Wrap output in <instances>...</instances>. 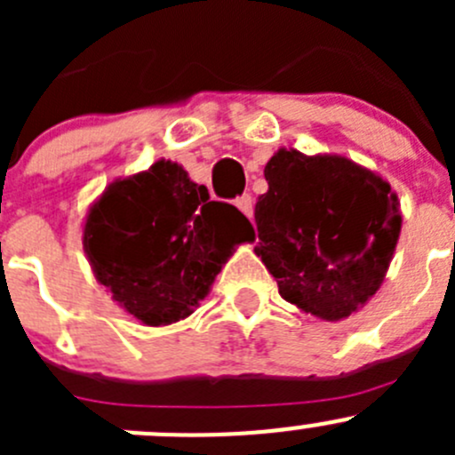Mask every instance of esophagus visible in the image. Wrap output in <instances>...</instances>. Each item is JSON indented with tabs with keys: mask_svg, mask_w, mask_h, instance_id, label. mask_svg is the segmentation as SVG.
<instances>
[{
	"mask_svg": "<svg viewBox=\"0 0 455 455\" xmlns=\"http://www.w3.org/2000/svg\"><path fill=\"white\" fill-rule=\"evenodd\" d=\"M235 206L246 215V218H253V198H251L249 194H244L242 198H237Z\"/></svg>",
	"mask_w": 455,
	"mask_h": 455,
	"instance_id": "obj_1",
	"label": "esophagus"
}]
</instances>
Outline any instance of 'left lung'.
I'll list each match as a JSON object with an SVG mask.
<instances>
[{"mask_svg":"<svg viewBox=\"0 0 455 455\" xmlns=\"http://www.w3.org/2000/svg\"><path fill=\"white\" fill-rule=\"evenodd\" d=\"M264 176L255 255L283 299L316 319H347L387 275L401 235L398 196L379 173L339 154L282 147Z\"/></svg>","mask_w":455,"mask_h":455,"instance_id":"obj_1","label":"left lung"}]
</instances>
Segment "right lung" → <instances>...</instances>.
<instances>
[{"label": "right lung", "instance_id": "1", "mask_svg": "<svg viewBox=\"0 0 455 455\" xmlns=\"http://www.w3.org/2000/svg\"><path fill=\"white\" fill-rule=\"evenodd\" d=\"M253 235L235 206L211 200L182 164L160 158L92 202L84 251L112 299L158 328L194 313L235 246Z\"/></svg>", "mask_w": 455, "mask_h": 455}]
</instances>
